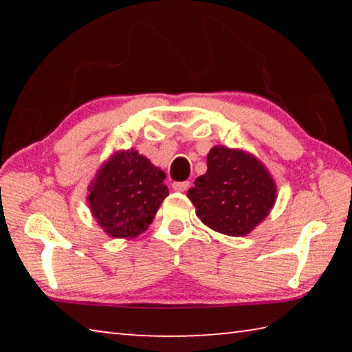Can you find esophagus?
Masks as SVG:
<instances>
[{"label":"esophagus","instance_id":"esophagus-1","mask_svg":"<svg viewBox=\"0 0 352 352\" xmlns=\"http://www.w3.org/2000/svg\"><path fill=\"white\" fill-rule=\"evenodd\" d=\"M189 188V182H175L172 184V189L177 190V192H184Z\"/></svg>","mask_w":352,"mask_h":352}]
</instances>
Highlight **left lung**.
<instances>
[{"label":"left lung","mask_w":352,"mask_h":352,"mask_svg":"<svg viewBox=\"0 0 352 352\" xmlns=\"http://www.w3.org/2000/svg\"><path fill=\"white\" fill-rule=\"evenodd\" d=\"M206 174L194 182L188 197L206 226L226 236H245L269 216L276 184L254 155L214 146Z\"/></svg>","instance_id":"1"}]
</instances>
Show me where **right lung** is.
<instances>
[{
	"label": "right lung",
	"instance_id": "add662e5",
	"mask_svg": "<svg viewBox=\"0 0 352 352\" xmlns=\"http://www.w3.org/2000/svg\"><path fill=\"white\" fill-rule=\"evenodd\" d=\"M164 178V172L135 148L115 152L88 188L93 217L115 239H132L144 233L169 195Z\"/></svg>",
	"mask_w": 352,
	"mask_h": 352
}]
</instances>
